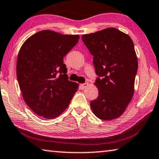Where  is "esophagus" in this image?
Listing matches in <instances>:
<instances>
[{
  "mask_svg": "<svg viewBox=\"0 0 159 159\" xmlns=\"http://www.w3.org/2000/svg\"><path fill=\"white\" fill-rule=\"evenodd\" d=\"M88 85H89V84H88V83H84V84H80V86L82 87V89H85Z\"/></svg>",
  "mask_w": 159,
  "mask_h": 159,
  "instance_id": "1",
  "label": "esophagus"
}]
</instances>
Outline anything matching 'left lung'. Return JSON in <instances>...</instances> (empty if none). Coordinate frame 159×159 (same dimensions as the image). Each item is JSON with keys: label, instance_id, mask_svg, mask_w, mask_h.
<instances>
[{"label": "left lung", "instance_id": "8db88e82", "mask_svg": "<svg viewBox=\"0 0 159 159\" xmlns=\"http://www.w3.org/2000/svg\"><path fill=\"white\" fill-rule=\"evenodd\" d=\"M82 41L93 56L98 97L90 102L97 117L111 120L125 112L134 93L138 61L129 35L110 27L84 34Z\"/></svg>", "mask_w": 159, "mask_h": 159}]
</instances>
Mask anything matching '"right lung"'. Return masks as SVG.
<instances>
[{"instance_id":"right-lung-1","label":"right lung","mask_w":159,"mask_h":159,"mask_svg":"<svg viewBox=\"0 0 159 159\" xmlns=\"http://www.w3.org/2000/svg\"><path fill=\"white\" fill-rule=\"evenodd\" d=\"M79 35L42 30L29 37L20 49L17 78L30 109L54 119L66 109L79 85L69 80L64 57L78 43Z\"/></svg>"}]
</instances>
